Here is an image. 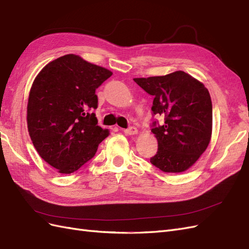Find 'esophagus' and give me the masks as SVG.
Masks as SVG:
<instances>
[{"mask_svg":"<svg viewBox=\"0 0 249 249\" xmlns=\"http://www.w3.org/2000/svg\"><path fill=\"white\" fill-rule=\"evenodd\" d=\"M124 134L125 135H136V134L138 133V130L136 129L135 126H131V127H129V129H126V130H124Z\"/></svg>","mask_w":249,"mask_h":249,"instance_id":"esophagus-1","label":"esophagus"}]
</instances>
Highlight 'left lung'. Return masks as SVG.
Segmentation results:
<instances>
[{
  "instance_id": "8db88e82",
  "label": "left lung",
  "mask_w": 249,
  "mask_h": 249,
  "mask_svg": "<svg viewBox=\"0 0 249 249\" xmlns=\"http://www.w3.org/2000/svg\"><path fill=\"white\" fill-rule=\"evenodd\" d=\"M154 96L152 111L164 117L153 124L158 151L151 163L164 173L189 170L205 152L212 137L213 106L204 85L183 71L162 76L134 78Z\"/></svg>"
}]
</instances>
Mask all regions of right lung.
Segmentation results:
<instances>
[{"mask_svg":"<svg viewBox=\"0 0 249 249\" xmlns=\"http://www.w3.org/2000/svg\"><path fill=\"white\" fill-rule=\"evenodd\" d=\"M112 75L75 54L60 56L39 71L27 105L32 143L60 174L77 171L95 155L109 130L97 125L96 89Z\"/></svg>","mask_w":249,"mask_h":249,"instance_id":"1","label":"right lung"}]
</instances>
